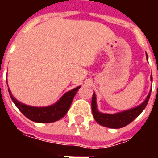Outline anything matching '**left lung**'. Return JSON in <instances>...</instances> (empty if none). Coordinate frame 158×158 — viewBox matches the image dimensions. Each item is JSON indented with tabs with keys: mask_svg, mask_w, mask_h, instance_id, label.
Returning <instances> with one entry per match:
<instances>
[{
	"mask_svg": "<svg viewBox=\"0 0 158 158\" xmlns=\"http://www.w3.org/2000/svg\"><path fill=\"white\" fill-rule=\"evenodd\" d=\"M151 79L152 80V77ZM151 92H152V90L150 91L148 96L146 97V99L145 100V102L141 105L136 106L135 108H132V109L123 111V112L115 113V114H106V113H100L96 108V94L94 93L92 96V101H91V108H92L93 117L99 124L107 127V128L119 129V128L124 127V126L128 125L129 123H130L133 120H135L140 113H142L143 110L146 108V105L148 103V101L150 99Z\"/></svg>",
	"mask_w": 158,
	"mask_h": 158,
	"instance_id": "left-lung-1",
	"label": "left lung"
}]
</instances>
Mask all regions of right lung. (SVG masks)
Returning a JSON list of instances; mask_svg holds the SVG:
<instances>
[{"instance_id":"right-lung-1","label":"right lung","mask_w":158,"mask_h":158,"mask_svg":"<svg viewBox=\"0 0 158 158\" xmlns=\"http://www.w3.org/2000/svg\"><path fill=\"white\" fill-rule=\"evenodd\" d=\"M79 88L80 86L67 92L56 104L46 107H35L24 105L17 101L12 96V93L9 89L8 91L12 102L26 118L36 123H52L56 122L65 116L71 106L76 92L79 90Z\"/></svg>"}]
</instances>
